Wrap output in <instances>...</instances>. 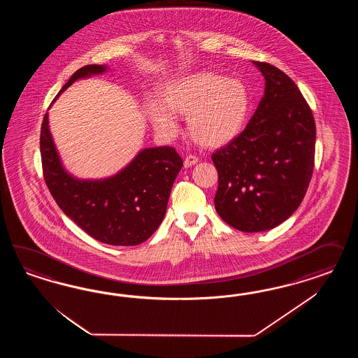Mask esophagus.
Here are the masks:
<instances>
[{
  "label": "esophagus",
  "instance_id": "1",
  "mask_svg": "<svg viewBox=\"0 0 358 358\" xmlns=\"http://www.w3.org/2000/svg\"><path fill=\"white\" fill-rule=\"evenodd\" d=\"M196 163H198V157L195 155H189V156L185 157V168H190V166H193Z\"/></svg>",
  "mask_w": 358,
  "mask_h": 358
}]
</instances>
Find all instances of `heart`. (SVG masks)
<instances>
[{"label": "heart", "mask_w": 358, "mask_h": 358, "mask_svg": "<svg viewBox=\"0 0 358 358\" xmlns=\"http://www.w3.org/2000/svg\"><path fill=\"white\" fill-rule=\"evenodd\" d=\"M162 101H150L147 114L153 127L165 135L178 130L177 117H187V129L195 143L217 148L236 139L244 129L250 110V93L238 78L213 72H198L169 81Z\"/></svg>", "instance_id": "1"}]
</instances>
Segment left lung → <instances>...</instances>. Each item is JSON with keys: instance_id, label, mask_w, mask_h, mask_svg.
<instances>
[{"instance_id": "8db88e82", "label": "left lung", "mask_w": 358, "mask_h": 358, "mask_svg": "<svg viewBox=\"0 0 358 358\" xmlns=\"http://www.w3.org/2000/svg\"><path fill=\"white\" fill-rule=\"evenodd\" d=\"M265 93L244 131L213 153L217 171L214 203L219 217L243 232L277 227L303 201L313 177V111L290 77L253 62Z\"/></svg>"}]
</instances>
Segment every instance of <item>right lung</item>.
I'll return each instance as SVG.
<instances>
[{
    "instance_id": "add662e5",
    "label": "right lung",
    "mask_w": 358,
    "mask_h": 358,
    "mask_svg": "<svg viewBox=\"0 0 358 358\" xmlns=\"http://www.w3.org/2000/svg\"><path fill=\"white\" fill-rule=\"evenodd\" d=\"M105 71L103 65L80 68L57 96L78 78ZM41 155L44 181L65 215L92 238L111 245H138L151 238L163 222L174 180L184 165L173 147L145 148L110 178L77 180L60 163L48 114L41 130Z\"/></svg>"
}]
</instances>
